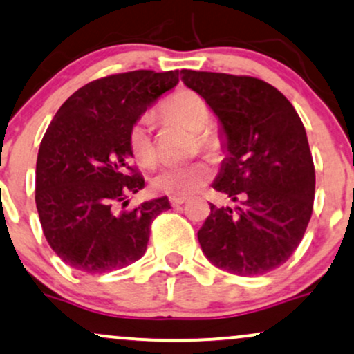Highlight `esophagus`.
I'll list each match as a JSON object with an SVG mask.
<instances>
[{
  "label": "esophagus",
  "instance_id": "1",
  "mask_svg": "<svg viewBox=\"0 0 354 354\" xmlns=\"http://www.w3.org/2000/svg\"><path fill=\"white\" fill-rule=\"evenodd\" d=\"M186 199L188 198H185V196H171V198H169V204H171L173 207H178L181 206V204H185Z\"/></svg>",
  "mask_w": 354,
  "mask_h": 354
}]
</instances>
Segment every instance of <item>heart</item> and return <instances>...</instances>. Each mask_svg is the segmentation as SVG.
Segmentation results:
<instances>
[{
	"label": "heart",
	"instance_id": "b5f03b06",
	"mask_svg": "<svg viewBox=\"0 0 354 354\" xmlns=\"http://www.w3.org/2000/svg\"><path fill=\"white\" fill-rule=\"evenodd\" d=\"M158 117L165 123L183 127L194 133L198 148L206 155L214 156L219 150L218 136L207 130L211 110L196 92L180 91L161 105ZM153 117L143 115L129 131V147L133 160L143 168L156 163V147L153 142ZM211 180V168L203 161L185 166H165L151 178V189L168 196H188L201 189Z\"/></svg>",
	"mask_w": 354,
	"mask_h": 354
}]
</instances>
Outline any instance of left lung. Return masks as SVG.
I'll return each mask as SVG.
<instances>
[{
    "instance_id": "8db88e82",
    "label": "left lung",
    "mask_w": 354,
    "mask_h": 354,
    "mask_svg": "<svg viewBox=\"0 0 354 354\" xmlns=\"http://www.w3.org/2000/svg\"><path fill=\"white\" fill-rule=\"evenodd\" d=\"M181 80L218 115L229 156L212 188L234 206H211L198 239L231 274L263 275L283 266L313 212L315 166L304 123L274 85L250 75L181 71Z\"/></svg>"
}]
</instances>
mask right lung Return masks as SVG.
Here are the masks:
<instances>
[{"instance_id": "obj_1", "label": "right lung", "mask_w": 354, "mask_h": 354, "mask_svg": "<svg viewBox=\"0 0 354 354\" xmlns=\"http://www.w3.org/2000/svg\"><path fill=\"white\" fill-rule=\"evenodd\" d=\"M178 75L142 69L92 80L54 115L37 153L36 207L49 245L72 269L105 274L138 261L153 219L169 209L168 198L123 207L145 186L130 166L129 131Z\"/></svg>"}]
</instances>
